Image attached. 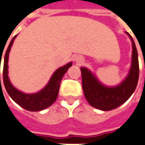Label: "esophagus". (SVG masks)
<instances>
[{
    "instance_id": "34e87169",
    "label": "esophagus",
    "mask_w": 145,
    "mask_h": 145,
    "mask_svg": "<svg viewBox=\"0 0 145 145\" xmlns=\"http://www.w3.org/2000/svg\"><path fill=\"white\" fill-rule=\"evenodd\" d=\"M84 57H82V56H76L75 57H74V61L78 64V65H81L83 62H84Z\"/></svg>"
}]
</instances>
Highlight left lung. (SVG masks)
<instances>
[{
    "label": "left lung",
    "instance_id": "1",
    "mask_svg": "<svg viewBox=\"0 0 145 145\" xmlns=\"http://www.w3.org/2000/svg\"><path fill=\"white\" fill-rule=\"evenodd\" d=\"M125 33L129 36L132 44L131 64L128 74L119 84L105 86L90 70L86 67L80 68L85 98L92 107L98 110L109 111L118 108L129 99L138 84L140 70L137 49L131 35L127 31Z\"/></svg>",
    "mask_w": 145,
    "mask_h": 145
}]
</instances>
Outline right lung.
<instances>
[{
	"instance_id": "right-lung-1",
	"label": "right lung",
	"mask_w": 145,
	"mask_h": 145,
	"mask_svg": "<svg viewBox=\"0 0 145 145\" xmlns=\"http://www.w3.org/2000/svg\"><path fill=\"white\" fill-rule=\"evenodd\" d=\"M15 35L12 40L10 41V44L6 49V52L4 57V66H3V82L6 91L10 95V97L13 101L16 102L18 105H20L25 110L29 111H40L44 110L50 105L54 104L55 101L57 98L59 88H60L61 81L65 74V73L68 71V69L72 66V62H69L66 65L61 66L57 70H56L51 78L49 79L48 83L46 86L42 88L40 91L35 92V93H25L19 91L14 88L11 84L9 76H8V61H9V54L10 49L13 45V43L15 40ZM2 54H1V57ZM0 60V68H1ZM1 84V77H0Z\"/></svg>"
}]
</instances>
